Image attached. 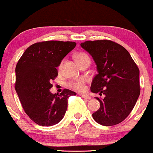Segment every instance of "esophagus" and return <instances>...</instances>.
Returning a JSON list of instances; mask_svg holds the SVG:
<instances>
[{"label":"esophagus","instance_id":"1","mask_svg":"<svg viewBox=\"0 0 153 153\" xmlns=\"http://www.w3.org/2000/svg\"><path fill=\"white\" fill-rule=\"evenodd\" d=\"M80 96L81 97H83V99H85V100H91V99L89 97V96L87 95V94H80Z\"/></svg>","mask_w":153,"mask_h":153}]
</instances>
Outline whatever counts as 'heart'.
Here are the masks:
<instances>
[{
  "mask_svg": "<svg viewBox=\"0 0 153 153\" xmlns=\"http://www.w3.org/2000/svg\"><path fill=\"white\" fill-rule=\"evenodd\" d=\"M85 58H89L88 55L86 53H83V52H80V53H77L75 55V59H76L77 62H80V61H82L83 59H84ZM63 62H62L59 65V68H62V67ZM85 82L86 80L84 78H79V79H77L71 81L69 83V86L71 88H73V90L77 91H83L85 89Z\"/></svg>",
  "mask_w": 153,
  "mask_h": 153,
  "instance_id": "b5f03b06",
  "label": "heart"
}]
</instances>
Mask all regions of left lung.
<instances>
[{"label": "left lung", "instance_id": "obj_1", "mask_svg": "<svg viewBox=\"0 0 153 153\" xmlns=\"http://www.w3.org/2000/svg\"><path fill=\"white\" fill-rule=\"evenodd\" d=\"M94 60L98 73L91 83L93 93L105 95L96 97L100 107L92 114L102 126L121 123L132 111L139 94V70L124 47L110 40L87 41L80 43Z\"/></svg>", "mask_w": 153, "mask_h": 153}]
</instances>
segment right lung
I'll list each match as a JSON object with an SVG mask.
<instances>
[{"label": "right lung", "mask_w": 153, "mask_h": 153, "mask_svg": "<svg viewBox=\"0 0 153 153\" xmlns=\"http://www.w3.org/2000/svg\"><path fill=\"white\" fill-rule=\"evenodd\" d=\"M75 46L71 41L38 42L28 47L16 64L15 89L25 112L38 125L58 123L66 112L68 98L76 95L67 88L59 95L49 91L57 67Z\"/></svg>", "instance_id": "1"}]
</instances>
